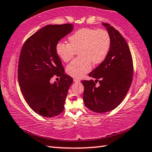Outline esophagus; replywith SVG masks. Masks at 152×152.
<instances>
[{
    "instance_id": "esophagus-1",
    "label": "esophagus",
    "mask_w": 152,
    "mask_h": 152,
    "mask_svg": "<svg viewBox=\"0 0 152 152\" xmlns=\"http://www.w3.org/2000/svg\"><path fill=\"white\" fill-rule=\"evenodd\" d=\"M74 82H80V80L78 79V78H74Z\"/></svg>"
}]
</instances>
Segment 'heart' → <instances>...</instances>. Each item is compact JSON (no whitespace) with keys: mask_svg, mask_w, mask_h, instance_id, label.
Returning a JSON list of instances; mask_svg holds the SVG:
<instances>
[{"mask_svg":"<svg viewBox=\"0 0 152 152\" xmlns=\"http://www.w3.org/2000/svg\"><path fill=\"white\" fill-rule=\"evenodd\" d=\"M69 43L60 42L56 45V52L61 60L68 62L76 51L80 56L69 64L66 72L74 78H80L91 70L92 62L98 65L103 61L109 52L111 39L105 29L83 28L68 37Z\"/></svg>","mask_w":152,"mask_h":152,"instance_id":"b5f03b06","label":"heart"}]
</instances>
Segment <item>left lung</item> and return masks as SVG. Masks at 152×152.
Returning a JSON list of instances; mask_svg holds the SVG:
<instances>
[{
  "mask_svg": "<svg viewBox=\"0 0 152 152\" xmlns=\"http://www.w3.org/2000/svg\"><path fill=\"white\" fill-rule=\"evenodd\" d=\"M102 25L111 39L109 52L105 60L88 74L96 80H82L84 105L98 113L110 111L119 106L130 88L133 74V59L126 40L109 24ZM99 79V85L96 86Z\"/></svg>",
  "mask_w": 152,
  "mask_h": 152,
  "instance_id": "obj_1",
  "label": "left lung"
}]
</instances>
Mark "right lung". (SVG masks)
Returning <instances> with one entry per match:
<instances>
[{
    "instance_id": "1",
    "label": "right lung",
    "mask_w": 152,
    "mask_h": 152,
    "mask_svg": "<svg viewBox=\"0 0 152 152\" xmlns=\"http://www.w3.org/2000/svg\"><path fill=\"white\" fill-rule=\"evenodd\" d=\"M72 24L48 25L25 41L18 65V80L25 101L31 109L44 117L63 112L68 89L73 79L64 73L56 45L73 30ZM55 75L60 81L53 84Z\"/></svg>"
}]
</instances>
